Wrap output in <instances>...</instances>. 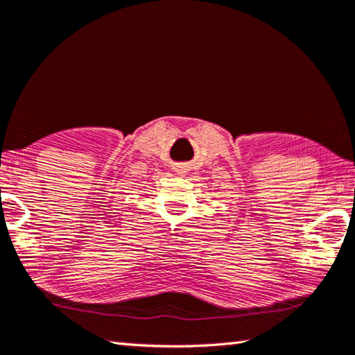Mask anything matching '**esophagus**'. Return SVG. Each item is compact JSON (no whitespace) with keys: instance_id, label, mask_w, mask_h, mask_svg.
Segmentation results:
<instances>
[{"instance_id":"obj_1","label":"esophagus","mask_w":355,"mask_h":355,"mask_svg":"<svg viewBox=\"0 0 355 355\" xmlns=\"http://www.w3.org/2000/svg\"><path fill=\"white\" fill-rule=\"evenodd\" d=\"M186 171H188V169H186V167H184V166H178V167H177V169H175V172L178 173V175H184V173H186Z\"/></svg>"}]
</instances>
